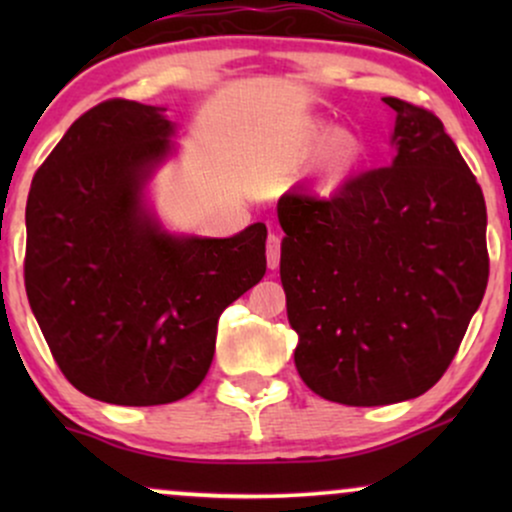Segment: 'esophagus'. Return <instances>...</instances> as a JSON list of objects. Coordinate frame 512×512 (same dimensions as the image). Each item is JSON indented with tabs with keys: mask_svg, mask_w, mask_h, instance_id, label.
<instances>
[{
	"mask_svg": "<svg viewBox=\"0 0 512 512\" xmlns=\"http://www.w3.org/2000/svg\"><path fill=\"white\" fill-rule=\"evenodd\" d=\"M279 260H281V243H279V236H274V233H269V236H267V264H269V269L279 267Z\"/></svg>",
	"mask_w": 512,
	"mask_h": 512,
	"instance_id": "obj_1",
	"label": "esophagus"
}]
</instances>
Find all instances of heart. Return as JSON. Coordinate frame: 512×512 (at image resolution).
<instances>
[{
	"mask_svg": "<svg viewBox=\"0 0 512 512\" xmlns=\"http://www.w3.org/2000/svg\"><path fill=\"white\" fill-rule=\"evenodd\" d=\"M293 154L313 156V173L325 185H342L366 161V144L354 132L337 129L330 122L310 120L293 137Z\"/></svg>",
	"mask_w": 512,
	"mask_h": 512,
	"instance_id": "heart-1",
	"label": "heart"
}]
</instances>
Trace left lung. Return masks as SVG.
Masks as SVG:
<instances>
[{
	"label": "left lung",
	"instance_id": "left-lung-1",
	"mask_svg": "<svg viewBox=\"0 0 512 512\" xmlns=\"http://www.w3.org/2000/svg\"><path fill=\"white\" fill-rule=\"evenodd\" d=\"M395 110L390 166L330 197L276 204L293 361L315 395L349 407L414 399L443 378L489 281L486 204L443 122Z\"/></svg>",
	"mask_w": 512,
	"mask_h": 512
}]
</instances>
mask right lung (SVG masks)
<instances>
[{"label": "right lung", "mask_w": 512, "mask_h": 512, "mask_svg": "<svg viewBox=\"0 0 512 512\" xmlns=\"http://www.w3.org/2000/svg\"><path fill=\"white\" fill-rule=\"evenodd\" d=\"M166 108L98 103L52 149L26 204V293L64 378L84 395L154 407L195 392L223 310L267 272V226L175 236L146 182L175 151Z\"/></svg>", "instance_id": "right-lung-1"}]
</instances>
